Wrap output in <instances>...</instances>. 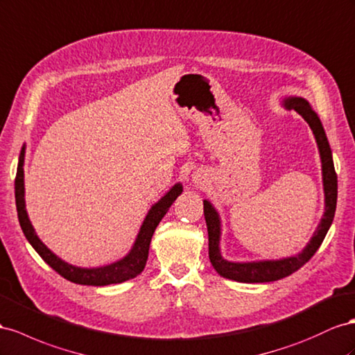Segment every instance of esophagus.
I'll list each match as a JSON object with an SVG mask.
<instances>
[{"instance_id":"1","label":"esophagus","mask_w":355,"mask_h":355,"mask_svg":"<svg viewBox=\"0 0 355 355\" xmlns=\"http://www.w3.org/2000/svg\"><path fill=\"white\" fill-rule=\"evenodd\" d=\"M193 180H194V184H197V185H205L206 182H207V173L205 170H197L196 173L193 175Z\"/></svg>"}]
</instances>
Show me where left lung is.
<instances>
[{
  "mask_svg": "<svg viewBox=\"0 0 355 355\" xmlns=\"http://www.w3.org/2000/svg\"><path fill=\"white\" fill-rule=\"evenodd\" d=\"M285 109H294L300 116L309 123L317 140L320 158H321V170H322V187H324V215L321 221L313 232L309 243L303 248V251L281 258V260H261V261H248V263H234L228 261L221 255V218L216 212L214 205L209 200H203L205 218L209 234V258L214 269L227 279L245 282V284H261V282H273L282 279L285 276H290L295 270H299L302 266L308 263L313 254L318 251L325 234L333 223L334 212H336L338 201V175L334 171L331 149L329 145L327 136L322 128V123L318 114L313 112L311 104L302 97H288L284 100Z\"/></svg>",
  "mask_w": 355,
  "mask_h": 355,
  "instance_id": "left-lung-1",
  "label": "left lung"
}]
</instances>
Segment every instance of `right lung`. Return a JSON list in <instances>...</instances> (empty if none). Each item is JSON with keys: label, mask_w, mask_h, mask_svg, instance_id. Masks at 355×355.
<instances>
[{"label": "right lung", "mask_w": 355, "mask_h": 355, "mask_svg": "<svg viewBox=\"0 0 355 355\" xmlns=\"http://www.w3.org/2000/svg\"><path fill=\"white\" fill-rule=\"evenodd\" d=\"M24 161H25V146L21 150V155H19L17 173L15 179L16 209H17V218H19V224H21L22 232L26 237V241L30 242L31 246L37 251V254L40 255L55 272H58L62 277H65L67 281L80 284V285L103 286V285H110V284H121L140 275L143 269H145L146 261H148L149 245L152 241V236H154L155 228L158 227L161 219L167 214L168 207L173 205V201L182 194V191H184L182 184H175L164 197H161V200H158L157 203L149 209L145 221H143L140 232L136 237V242H134L132 248L130 249V252L125 257L112 264L101 266V267H91V269H88V267H78L61 260L58 255H55L51 249L47 248L40 239H38L25 209Z\"/></svg>", "instance_id": "obj_1"}]
</instances>
